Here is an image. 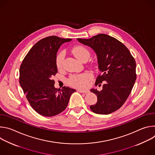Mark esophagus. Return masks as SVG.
<instances>
[{
  "instance_id": "34e87169",
  "label": "esophagus",
  "mask_w": 155,
  "mask_h": 155,
  "mask_svg": "<svg viewBox=\"0 0 155 155\" xmlns=\"http://www.w3.org/2000/svg\"><path fill=\"white\" fill-rule=\"evenodd\" d=\"M78 92H80V93H89V90H81V89H78V90H77Z\"/></svg>"
}]
</instances>
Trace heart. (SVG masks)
Masks as SVG:
<instances>
[{
  "label": "heart",
  "instance_id": "1",
  "mask_svg": "<svg viewBox=\"0 0 155 155\" xmlns=\"http://www.w3.org/2000/svg\"><path fill=\"white\" fill-rule=\"evenodd\" d=\"M74 53L77 58L80 61H82L83 59L86 58H89L90 56V51L86 48L82 46H78L75 47L74 49ZM65 56V52L64 50L60 51L57 54L56 59V64L58 68H60L62 66ZM91 78L92 75L90 73H84L81 74L74 75L69 78L68 83L70 85L72 86L84 87L87 85L88 82L91 80Z\"/></svg>",
  "mask_w": 155,
  "mask_h": 155
}]
</instances>
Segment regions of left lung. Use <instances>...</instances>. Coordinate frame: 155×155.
Instances as JSON below:
<instances>
[{"instance_id": "1", "label": "left lung", "mask_w": 155, "mask_h": 155, "mask_svg": "<svg viewBox=\"0 0 155 155\" xmlns=\"http://www.w3.org/2000/svg\"><path fill=\"white\" fill-rule=\"evenodd\" d=\"M77 40L91 48L97 58L98 68L102 72L96 85L105 81L102 90L91 89L97 97L96 104L90 106L97 114L108 115L119 109L129 96L136 80V64L126 47L117 39L99 34L89 39Z\"/></svg>"}]
</instances>
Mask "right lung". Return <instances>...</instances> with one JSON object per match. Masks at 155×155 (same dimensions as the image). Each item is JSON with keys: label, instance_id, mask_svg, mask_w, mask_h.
Instances as JSON below:
<instances>
[{"label": "right lung", "instance_id": "right-lung-1", "mask_svg": "<svg viewBox=\"0 0 155 155\" xmlns=\"http://www.w3.org/2000/svg\"><path fill=\"white\" fill-rule=\"evenodd\" d=\"M71 40L57 36L44 38L31 48L21 63L19 84L31 106L41 115L53 117L63 112L76 91L65 86L58 89L51 80L58 72L57 52L62 44Z\"/></svg>", "mask_w": 155, "mask_h": 155}]
</instances>
